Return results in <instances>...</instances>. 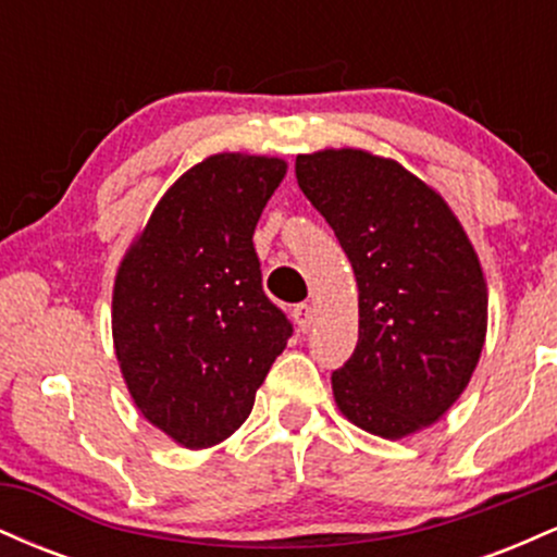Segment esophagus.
<instances>
[{
	"mask_svg": "<svg viewBox=\"0 0 557 557\" xmlns=\"http://www.w3.org/2000/svg\"><path fill=\"white\" fill-rule=\"evenodd\" d=\"M293 322L298 324L300 332H309L311 330V322H314V314H311V306L309 304H298L296 309H293Z\"/></svg>",
	"mask_w": 557,
	"mask_h": 557,
	"instance_id": "esophagus-1",
	"label": "esophagus"
}]
</instances>
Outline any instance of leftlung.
Returning a JSON list of instances; mask_svg holds the SVG:
<instances>
[{
	"label": "left lung",
	"instance_id": "obj_1",
	"mask_svg": "<svg viewBox=\"0 0 557 557\" xmlns=\"http://www.w3.org/2000/svg\"><path fill=\"white\" fill-rule=\"evenodd\" d=\"M298 188L335 230L359 285V343L332 372L343 417L400 440L445 417L487 335V283L445 198L361 149L296 157Z\"/></svg>",
	"mask_w": 557,
	"mask_h": 557
}]
</instances>
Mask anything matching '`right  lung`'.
Here are the masks:
<instances>
[{
    "mask_svg": "<svg viewBox=\"0 0 557 557\" xmlns=\"http://www.w3.org/2000/svg\"><path fill=\"white\" fill-rule=\"evenodd\" d=\"M285 172L277 157H207L170 185L120 261V372L144 419L190 450L222 443L248 419L293 335L264 296L253 248Z\"/></svg>",
    "mask_w": 557,
    "mask_h": 557,
    "instance_id": "obj_1",
    "label": "right lung"
}]
</instances>
